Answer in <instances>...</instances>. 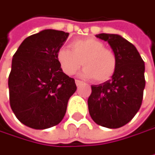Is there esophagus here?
<instances>
[{
    "instance_id": "esophagus-1",
    "label": "esophagus",
    "mask_w": 155,
    "mask_h": 155,
    "mask_svg": "<svg viewBox=\"0 0 155 155\" xmlns=\"http://www.w3.org/2000/svg\"><path fill=\"white\" fill-rule=\"evenodd\" d=\"M82 84H83V81L78 80V79H76V85H77V86H81Z\"/></svg>"
}]
</instances>
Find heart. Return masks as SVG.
<instances>
[{
    "label": "heart",
    "instance_id": "heart-1",
    "mask_svg": "<svg viewBox=\"0 0 155 155\" xmlns=\"http://www.w3.org/2000/svg\"><path fill=\"white\" fill-rule=\"evenodd\" d=\"M71 51L60 48L57 52V60L61 70L68 76L78 72L83 64V75L92 78L97 83L110 80L117 68L116 53L106 48L104 42L94 38L75 39L70 43Z\"/></svg>",
    "mask_w": 155,
    "mask_h": 155
}]
</instances>
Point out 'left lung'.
<instances>
[{
	"instance_id": "left-lung-1",
	"label": "left lung",
	"mask_w": 155,
	"mask_h": 155,
	"mask_svg": "<svg viewBox=\"0 0 155 155\" xmlns=\"http://www.w3.org/2000/svg\"><path fill=\"white\" fill-rule=\"evenodd\" d=\"M97 38L107 41L117 58L112 79L91 86L88 111L94 122L107 128H119L129 123L142 106L144 62L136 48L117 34L101 33Z\"/></svg>"
}]
</instances>
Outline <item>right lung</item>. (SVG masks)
Wrapping results in <instances>:
<instances>
[{"label":"right lung","instance_id":"obj_1","mask_svg":"<svg viewBox=\"0 0 155 155\" xmlns=\"http://www.w3.org/2000/svg\"><path fill=\"white\" fill-rule=\"evenodd\" d=\"M68 35L41 31L24 39L13 55L8 79L10 105L19 121L31 128L58 124L77 90L75 79L61 70L57 60Z\"/></svg>","mask_w":155,"mask_h":155}]
</instances>
